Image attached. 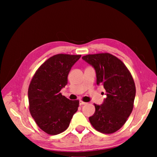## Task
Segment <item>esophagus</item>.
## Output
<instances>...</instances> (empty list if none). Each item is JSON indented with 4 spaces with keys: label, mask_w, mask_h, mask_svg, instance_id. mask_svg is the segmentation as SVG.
I'll list each match as a JSON object with an SVG mask.
<instances>
[{
    "label": "esophagus",
    "mask_w": 157,
    "mask_h": 157,
    "mask_svg": "<svg viewBox=\"0 0 157 157\" xmlns=\"http://www.w3.org/2000/svg\"><path fill=\"white\" fill-rule=\"evenodd\" d=\"M86 104H87V103L84 102V101H82V100L79 101V105H86Z\"/></svg>",
    "instance_id": "obj_1"
}]
</instances>
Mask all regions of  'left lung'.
I'll use <instances>...</instances> for the list:
<instances>
[{
  "label": "left lung",
  "instance_id": "left-lung-1",
  "mask_svg": "<svg viewBox=\"0 0 157 157\" xmlns=\"http://www.w3.org/2000/svg\"><path fill=\"white\" fill-rule=\"evenodd\" d=\"M96 72V83L102 84L107 98L102 105L94 104L95 111L89 121L97 131L112 134L120 129L134 107L136 86L132 74L124 63L109 53L82 57Z\"/></svg>",
  "mask_w": 157,
  "mask_h": 157
}]
</instances>
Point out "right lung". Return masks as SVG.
<instances>
[{"label": "right lung", "instance_id": "right-lung-1", "mask_svg": "<svg viewBox=\"0 0 157 157\" xmlns=\"http://www.w3.org/2000/svg\"><path fill=\"white\" fill-rule=\"evenodd\" d=\"M81 55L57 54L50 57L34 73L28 88L29 110L39 128L57 135L68 128L79 107L60 93L68 83L71 67Z\"/></svg>", "mask_w": 157, "mask_h": 157}]
</instances>
